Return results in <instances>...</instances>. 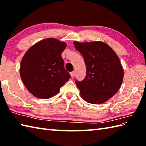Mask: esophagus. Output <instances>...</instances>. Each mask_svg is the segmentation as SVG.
<instances>
[{"label":"esophagus","instance_id":"esophagus-1","mask_svg":"<svg viewBox=\"0 0 146 146\" xmlns=\"http://www.w3.org/2000/svg\"><path fill=\"white\" fill-rule=\"evenodd\" d=\"M70 75H71V78H73L74 76H75V71H72V72H71V73H70Z\"/></svg>","mask_w":146,"mask_h":146}]
</instances>
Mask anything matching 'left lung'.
<instances>
[{
  "label": "left lung",
  "instance_id": "left-lung-1",
  "mask_svg": "<svg viewBox=\"0 0 146 146\" xmlns=\"http://www.w3.org/2000/svg\"><path fill=\"white\" fill-rule=\"evenodd\" d=\"M76 49L84 57L86 75L82 81H75L80 96L86 102L99 104L113 97L121 87L123 70L114 50L100 41L78 42Z\"/></svg>",
  "mask_w": 146,
  "mask_h": 146
}]
</instances>
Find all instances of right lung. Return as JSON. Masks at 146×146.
<instances>
[{"label": "right lung", "mask_w": 146, "mask_h": 146, "mask_svg": "<svg viewBox=\"0 0 146 146\" xmlns=\"http://www.w3.org/2000/svg\"><path fill=\"white\" fill-rule=\"evenodd\" d=\"M66 46V42L48 38L35 44L24 54L20 74L24 86L35 97L42 99L53 97L71 78L61 56Z\"/></svg>", "instance_id": "add662e5"}]
</instances>
